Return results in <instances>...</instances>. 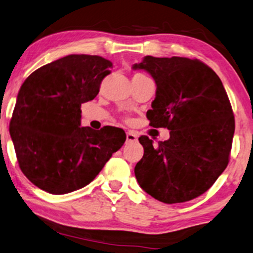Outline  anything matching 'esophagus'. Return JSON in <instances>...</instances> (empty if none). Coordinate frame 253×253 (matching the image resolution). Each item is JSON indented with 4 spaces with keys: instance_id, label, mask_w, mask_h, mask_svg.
<instances>
[{
    "instance_id": "1",
    "label": "esophagus",
    "mask_w": 253,
    "mask_h": 253,
    "mask_svg": "<svg viewBox=\"0 0 253 253\" xmlns=\"http://www.w3.org/2000/svg\"><path fill=\"white\" fill-rule=\"evenodd\" d=\"M137 139H138V135L135 134L133 131L126 132V141L127 142H134V141H137Z\"/></svg>"
}]
</instances>
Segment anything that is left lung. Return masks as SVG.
I'll use <instances>...</instances> for the list:
<instances>
[{"instance_id": "left-lung-1", "label": "left lung", "mask_w": 253, "mask_h": 253, "mask_svg": "<svg viewBox=\"0 0 253 253\" xmlns=\"http://www.w3.org/2000/svg\"><path fill=\"white\" fill-rule=\"evenodd\" d=\"M133 70H145L156 84L147 112L150 126L167 127L169 139L141 135L143 156L134 174L143 191L165 204L201 196L228 164L235 121L219 77L199 60L145 56Z\"/></svg>"}]
</instances>
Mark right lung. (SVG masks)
I'll return each instance as SVG.
<instances>
[{"label":"right lung","instance_id":"add662e5","mask_svg":"<svg viewBox=\"0 0 253 253\" xmlns=\"http://www.w3.org/2000/svg\"><path fill=\"white\" fill-rule=\"evenodd\" d=\"M112 67L102 56L71 54L22 84L10 134L22 173L40 189L64 194L84 188L123 146L122 129L80 126L81 104L95 98Z\"/></svg>","mask_w":253,"mask_h":253}]
</instances>
